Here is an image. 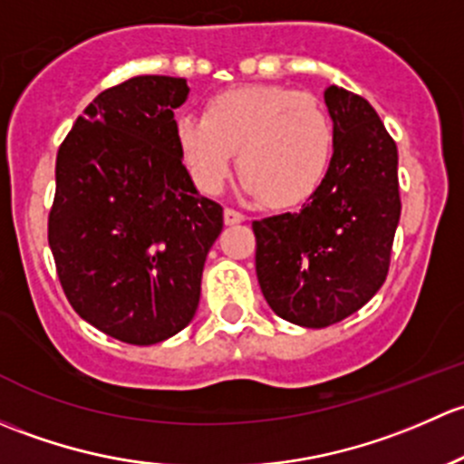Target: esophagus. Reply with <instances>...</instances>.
Wrapping results in <instances>:
<instances>
[{"mask_svg": "<svg viewBox=\"0 0 464 464\" xmlns=\"http://www.w3.org/2000/svg\"><path fill=\"white\" fill-rule=\"evenodd\" d=\"M223 221H226V226H238V223L246 221V214L237 212V209L227 208L226 212H223Z\"/></svg>", "mask_w": 464, "mask_h": 464, "instance_id": "1", "label": "esophagus"}]
</instances>
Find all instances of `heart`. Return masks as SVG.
I'll list each match as a JSON object with an SVG mask.
<instances>
[{"mask_svg": "<svg viewBox=\"0 0 464 464\" xmlns=\"http://www.w3.org/2000/svg\"><path fill=\"white\" fill-rule=\"evenodd\" d=\"M180 160L197 188L218 194L232 174L270 208L302 203L322 185L335 151V127L314 95L279 84H241L212 95L203 118L174 127Z\"/></svg>", "mask_w": 464, "mask_h": 464, "instance_id": "b5f03b06", "label": "heart"}]
</instances>
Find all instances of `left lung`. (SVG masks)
Wrapping results in <instances>:
<instances>
[{"label":"left lung","instance_id":"left-lung-1","mask_svg":"<svg viewBox=\"0 0 464 464\" xmlns=\"http://www.w3.org/2000/svg\"><path fill=\"white\" fill-rule=\"evenodd\" d=\"M324 102L335 127L326 179L297 212L252 223L261 293L304 328L342 322L382 288L402 209L398 147L375 109L335 84Z\"/></svg>","mask_w":464,"mask_h":464}]
</instances>
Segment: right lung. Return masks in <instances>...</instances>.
<instances>
[{
	"label": "right lung",
	"mask_w": 464,
	"mask_h": 464,
	"mask_svg": "<svg viewBox=\"0 0 464 464\" xmlns=\"http://www.w3.org/2000/svg\"><path fill=\"white\" fill-rule=\"evenodd\" d=\"M185 78L138 75L98 95L55 162L49 246L75 313L121 342L150 346L192 322L223 208L180 160L174 109Z\"/></svg>",
	"instance_id": "add662e5"
}]
</instances>
